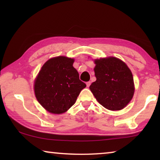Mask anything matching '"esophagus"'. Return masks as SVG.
Masks as SVG:
<instances>
[{"mask_svg": "<svg viewBox=\"0 0 160 160\" xmlns=\"http://www.w3.org/2000/svg\"><path fill=\"white\" fill-rule=\"evenodd\" d=\"M90 84H91V82H90V81H88V82H86V85H87V87H90Z\"/></svg>", "mask_w": 160, "mask_h": 160, "instance_id": "34e87169", "label": "esophagus"}]
</instances>
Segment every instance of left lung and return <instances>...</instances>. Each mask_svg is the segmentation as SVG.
<instances>
[{
    "label": "left lung",
    "instance_id": "1",
    "mask_svg": "<svg viewBox=\"0 0 160 160\" xmlns=\"http://www.w3.org/2000/svg\"><path fill=\"white\" fill-rule=\"evenodd\" d=\"M97 80L90 89L100 104L106 109L118 111L131 102L135 87L132 72L127 65L116 57L94 61Z\"/></svg>",
    "mask_w": 160,
    "mask_h": 160
}]
</instances>
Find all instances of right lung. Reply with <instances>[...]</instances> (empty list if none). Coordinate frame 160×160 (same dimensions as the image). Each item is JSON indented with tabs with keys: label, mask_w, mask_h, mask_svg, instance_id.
<instances>
[{
	"label": "right lung",
	"mask_w": 160,
	"mask_h": 160,
	"mask_svg": "<svg viewBox=\"0 0 160 160\" xmlns=\"http://www.w3.org/2000/svg\"><path fill=\"white\" fill-rule=\"evenodd\" d=\"M74 59L58 56L43 65L34 81L37 101L54 114L66 112L73 105L81 90L86 87L72 66Z\"/></svg>",
	"instance_id": "right-lung-1"
}]
</instances>
